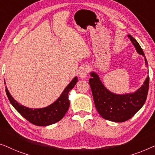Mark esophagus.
Here are the masks:
<instances>
[{"instance_id":"obj_1","label":"esophagus","mask_w":155,"mask_h":155,"mask_svg":"<svg viewBox=\"0 0 155 155\" xmlns=\"http://www.w3.org/2000/svg\"><path fill=\"white\" fill-rule=\"evenodd\" d=\"M89 71H90V69H89V67L87 66V65H83V66L80 68V71H79V75L81 78H84L87 77V74L89 73Z\"/></svg>"}]
</instances>
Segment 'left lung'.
I'll return each mask as SVG.
<instances>
[{
	"instance_id": "8db88e82",
	"label": "left lung",
	"mask_w": 155,
	"mask_h": 155,
	"mask_svg": "<svg viewBox=\"0 0 155 155\" xmlns=\"http://www.w3.org/2000/svg\"><path fill=\"white\" fill-rule=\"evenodd\" d=\"M128 37L136 48L137 52L145 57V65H147V59L140 44L132 36L128 35ZM90 75L92 78L89 80V83L95 107L104 119L114 122H125L132 118L145 103L149 90V77L146 78L143 86L135 92L120 95L108 90L94 72Z\"/></svg>"
}]
</instances>
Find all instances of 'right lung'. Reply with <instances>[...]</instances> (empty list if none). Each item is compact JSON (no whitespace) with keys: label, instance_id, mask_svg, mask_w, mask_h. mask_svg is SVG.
Here are the masks:
<instances>
[{"label":"right lung","instance_id":"add662e5","mask_svg":"<svg viewBox=\"0 0 155 155\" xmlns=\"http://www.w3.org/2000/svg\"><path fill=\"white\" fill-rule=\"evenodd\" d=\"M77 82L78 78L75 77L70 82L60 97L54 103L42 109H33L20 105L12 98L7 87L5 89V92L10 102L25 119L35 126H46L58 122L66 114L70 106V101L68 97V93L75 87Z\"/></svg>","mask_w":155,"mask_h":155}]
</instances>
